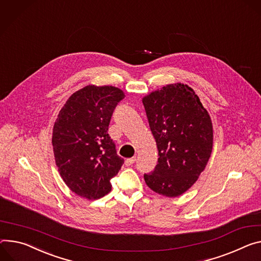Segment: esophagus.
<instances>
[{
  "label": "esophagus",
  "mask_w": 261,
  "mask_h": 261,
  "mask_svg": "<svg viewBox=\"0 0 261 261\" xmlns=\"http://www.w3.org/2000/svg\"><path fill=\"white\" fill-rule=\"evenodd\" d=\"M135 161H136V158H135V157H132V158H128V159H126L125 163H126V165H132Z\"/></svg>",
  "instance_id": "esophagus-1"
}]
</instances>
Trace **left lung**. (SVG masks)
<instances>
[{
  "instance_id": "obj_1",
  "label": "left lung",
  "mask_w": 261,
  "mask_h": 261,
  "mask_svg": "<svg viewBox=\"0 0 261 261\" xmlns=\"http://www.w3.org/2000/svg\"><path fill=\"white\" fill-rule=\"evenodd\" d=\"M143 104L159 156L145 181L159 195L178 197L194 185L210 158V116L194 89L181 83L151 92Z\"/></svg>"
}]
</instances>
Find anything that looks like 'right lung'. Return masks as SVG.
<instances>
[{"mask_svg": "<svg viewBox=\"0 0 261 261\" xmlns=\"http://www.w3.org/2000/svg\"><path fill=\"white\" fill-rule=\"evenodd\" d=\"M124 98L117 87L88 85L74 92L58 114L52 137L56 165L70 191L82 198L107 195L124 163L108 134L114 108Z\"/></svg>", "mask_w": 261, "mask_h": 261, "instance_id": "right-lung-1", "label": "right lung"}]
</instances>
